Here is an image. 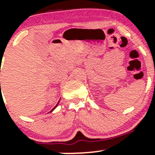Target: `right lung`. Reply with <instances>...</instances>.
I'll list each match as a JSON object with an SVG mask.
<instances>
[{"label":"right lung","instance_id":"obj_1","mask_svg":"<svg viewBox=\"0 0 155 155\" xmlns=\"http://www.w3.org/2000/svg\"><path fill=\"white\" fill-rule=\"evenodd\" d=\"M0 84H1V83H0ZM58 104H59V102H58ZM58 104H57V105H56V106H54V108H53V109H52V110H51V111L50 112H51V111H53V110H54V108H56V107H57V106H58Z\"/></svg>","mask_w":155,"mask_h":155}]
</instances>
